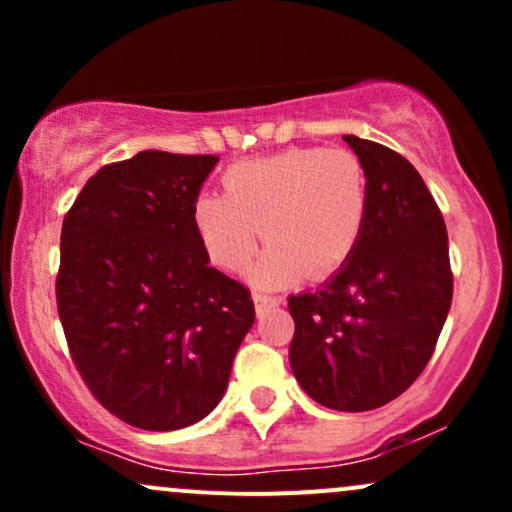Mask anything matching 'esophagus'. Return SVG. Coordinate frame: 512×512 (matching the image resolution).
Here are the masks:
<instances>
[{"instance_id": "1", "label": "esophagus", "mask_w": 512, "mask_h": 512, "mask_svg": "<svg viewBox=\"0 0 512 512\" xmlns=\"http://www.w3.org/2000/svg\"><path fill=\"white\" fill-rule=\"evenodd\" d=\"M252 301H255L257 315H262V313H267V310L276 308V305L281 303V298H276V296H264V293H255V296H252Z\"/></svg>"}]
</instances>
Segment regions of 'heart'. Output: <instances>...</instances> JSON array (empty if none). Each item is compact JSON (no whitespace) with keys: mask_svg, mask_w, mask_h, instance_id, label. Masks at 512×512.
<instances>
[{"mask_svg":"<svg viewBox=\"0 0 512 512\" xmlns=\"http://www.w3.org/2000/svg\"><path fill=\"white\" fill-rule=\"evenodd\" d=\"M221 195H199L192 223L211 264L240 274L257 264L262 289L327 279L356 255L368 221V173L349 149L291 146L279 154L233 163Z\"/></svg>","mask_w":512,"mask_h":512,"instance_id":"heart-1","label":"heart"}]
</instances>
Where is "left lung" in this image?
<instances>
[{"instance_id": "left-lung-1", "label": "left lung", "mask_w": 512, "mask_h": 512, "mask_svg": "<svg viewBox=\"0 0 512 512\" xmlns=\"http://www.w3.org/2000/svg\"><path fill=\"white\" fill-rule=\"evenodd\" d=\"M368 173L356 255L313 293L289 298L293 375L315 402L368 411L424 373L452 303L448 228L404 156L346 134Z\"/></svg>"}]
</instances>
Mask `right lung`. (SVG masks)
<instances>
[{
	"instance_id": "right-lung-1",
	"label": "right lung",
	"mask_w": 512,
	"mask_h": 512,
	"mask_svg": "<svg viewBox=\"0 0 512 512\" xmlns=\"http://www.w3.org/2000/svg\"><path fill=\"white\" fill-rule=\"evenodd\" d=\"M219 156L142 151L88 178L62 223L57 310L91 395L144 431L202 421L255 322L209 267L192 204Z\"/></svg>"
}]
</instances>
